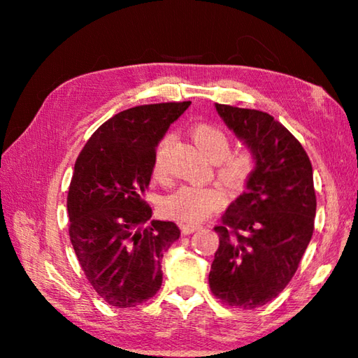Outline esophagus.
I'll return each mask as SVG.
<instances>
[{
    "label": "esophagus",
    "instance_id": "obj_1",
    "mask_svg": "<svg viewBox=\"0 0 358 358\" xmlns=\"http://www.w3.org/2000/svg\"><path fill=\"white\" fill-rule=\"evenodd\" d=\"M202 226H199V224H183L181 226V232H183L185 235H189L192 232H196V230L201 229Z\"/></svg>",
    "mask_w": 358,
    "mask_h": 358
}]
</instances>
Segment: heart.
I'll list each match as a JSON object with an SVG mask.
<instances>
[{
    "instance_id": "1",
    "label": "heart",
    "mask_w": 358,
    "mask_h": 358,
    "mask_svg": "<svg viewBox=\"0 0 358 358\" xmlns=\"http://www.w3.org/2000/svg\"><path fill=\"white\" fill-rule=\"evenodd\" d=\"M191 136L205 156L217 163V175L230 187H240L250 178L256 156L251 150L230 151V137L226 131L213 123L192 126ZM172 136H166L157 143L153 156V175L157 180L166 178V157ZM227 202V192L221 186H183L167 196L162 202L164 213L180 222H199Z\"/></svg>"
}]
</instances>
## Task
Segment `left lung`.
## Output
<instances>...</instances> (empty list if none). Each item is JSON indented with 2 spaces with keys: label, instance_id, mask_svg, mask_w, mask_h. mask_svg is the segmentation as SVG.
<instances>
[{
  "label": "left lung",
  "instance_id": "8db88e82",
  "mask_svg": "<svg viewBox=\"0 0 358 358\" xmlns=\"http://www.w3.org/2000/svg\"><path fill=\"white\" fill-rule=\"evenodd\" d=\"M229 129L256 156L246 189L215 227L220 248L208 275L216 299L254 310L295 275L314 230L313 167L301 143L271 115L216 104Z\"/></svg>",
  "mask_w": 358,
  "mask_h": 358
}]
</instances>
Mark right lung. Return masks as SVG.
Segmentation results:
<instances>
[{"label": "right lung", "instance_id": "1", "mask_svg": "<svg viewBox=\"0 0 358 358\" xmlns=\"http://www.w3.org/2000/svg\"><path fill=\"white\" fill-rule=\"evenodd\" d=\"M191 102L128 108L107 120L78 155L68 192L69 237L102 300L134 308L162 284V252L180 237L172 221H150L143 201L157 143Z\"/></svg>", "mask_w": 358, "mask_h": 358}]
</instances>
